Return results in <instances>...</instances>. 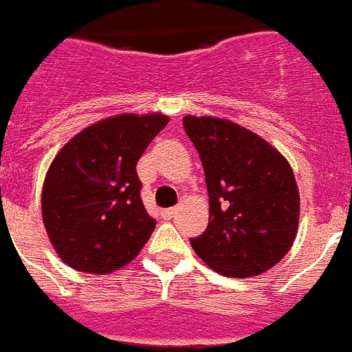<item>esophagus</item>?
Returning a JSON list of instances; mask_svg holds the SVG:
<instances>
[{
    "instance_id": "esophagus-1",
    "label": "esophagus",
    "mask_w": 352,
    "mask_h": 352,
    "mask_svg": "<svg viewBox=\"0 0 352 352\" xmlns=\"http://www.w3.org/2000/svg\"><path fill=\"white\" fill-rule=\"evenodd\" d=\"M177 214V208H168V209H162L161 211V217L164 218V220H171V218L175 217Z\"/></svg>"
}]
</instances>
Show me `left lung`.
I'll return each mask as SVG.
<instances>
[{"mask_svg":"<svg viewBox=\"0 0 352 352\" xmlns=\"http://www.w3.org/2000/svg\"><path fill=\"white\" fill-rule=\"evenodd\" d=\"M202 161L208 229L191 238L199 258L223 276L250 277L290 250L299 223V190L290 164L258 134L220 118L186 116Z\"/></svg>","mask_w":352,"mask_h":352,"instance_id":"1","label":"left lung"}]
</instances>
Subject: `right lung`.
<instances>
[{"mask_svg":"<svg viewBox=\"0 0 352 352\" xmlns=\"http://www.w3.org/2000/svg\"><path fill=\"white\" fill-rule=\"evenodd\" d=\"M162 114H121L87 126L57 153L43 188V220L62 261L109 274L138 256L155 229L141 200L138 161L166 126Z\"/></svg>","mask_w":352,"mask_h":352,"instance_id":"right-lung-1","label":"right lung"}]
</instances>
